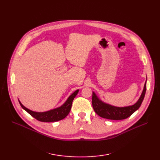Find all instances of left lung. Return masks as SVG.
Here are the masks:
<instances>
[{
    "label": "left lung",
    "mask_w": 160,
    "mask_h": 160,
    "mask_svg": "<svg viewBox=\"0 0 160 160\" xmlns=\"http://www.w3.org/2000/svg\"><path fill=\"white\" fill-rule=\"evenodd\" d=\"M147 89V80L145 83L143 90L138 102L133 105L126 107H116L103 102L96 94L93 92L92 105L95 113L100 117L107 119L122 120L127 119L136 110H138L144 99Z\"/></svg>",
    "instance_id": "obj_1"
}]
</instances>
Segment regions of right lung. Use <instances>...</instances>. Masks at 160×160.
Segmentation results:
<instances>
[{"mask_svg": "<svg viewBox=\"0 0 160 160\" xmlns=\"http://www.w3.org/2000/svg\"><path fill=\"white\" fill-rule=\"evenodd\" d=\"M78 89L75 91L74 93L67 98L66 102L62 106L54 109V110H51L45 112H33L29 110V109L27 108L26 107H24L19 100V102L21 106L24 109V110L25 111H27L31 116L34 117L36 119L41 122H56L63 119L71 111L72 100L78 94Z\"/></svg>", "mask_w": 160, "mask_h": 160, "instance_id": "obj_1", "label": "right lung"}]
</instances>
